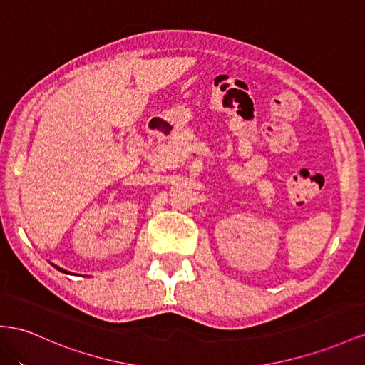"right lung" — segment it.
I'll use <instances>...</instances> for the list:
<instances>
[{
    "label": "right lung",
    "instance_id": "right-lung-1",
    "mask_svg": "<svg viewBox=\"0 0 365 365\" xmlns=\"http://www.w3.org/2000/svg\"><path fill=\"white\" fill-rule=\"evenodd\" d=\"M55 268H58V267H55ZM60 269V272H63V273H68V272H64V269H61V268H58Z\"/></svg>",
    "mask_w": 365,
    "mask_h": 365
}]
</instances>
